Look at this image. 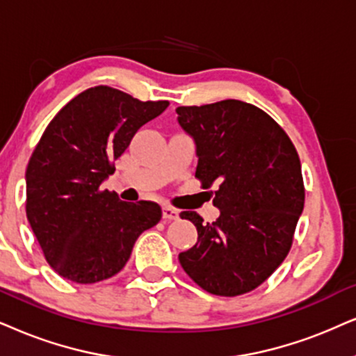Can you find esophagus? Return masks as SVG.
Here are the masks:
<instances>
[{"instance_id":"obj_1","label":"esophagus","mask_w":356,"mask_h":356,"mask_svg":"<svg viewBox=\"0 0 356 356\" xmlns=\"http://www.w3.org/2000/svg\"><path fill=\"white\" fill-rule=\"evenodd\" d=\"M163 217L165 220H177L179 218V211L175 210V209H172V207L164 205L163 207Z\"/></svg>"}]
</instances>
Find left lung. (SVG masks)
Instances as JSON below:
<instances>
[{"label":"left lung","mask_w":356,"mask_h":356,"mask_svg":"<svg viewBox=\"0 0 356 356\" xmlns=\"http://www.w3.org/2000/svg\"><path fill=\"white\" fill-rule=\"evenodd\" d=\"M177 120L197 145L195 177L217 186L220 217L204 223L181 211L199 232L179 254L188 277L223 298L263 284L289 253L305 188L299 154L284 129L261 108L240 100L179 106Z\"/></svg>","instance_id":"left-lung-1"}]
</instances>
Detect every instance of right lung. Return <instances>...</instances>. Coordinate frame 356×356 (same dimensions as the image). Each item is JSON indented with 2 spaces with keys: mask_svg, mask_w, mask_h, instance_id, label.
<instances>
[{
  "mask_svg": "<svg viewBox=\"0 0 356 356\" xmlns=\"http://www.w3.org/2000/svg\"><path fill=\"white\" fill-rule=\"evenodd\" d=\"M168 106L98 85L72 98L44 129L26 169V215L58 276L79 284L115 276L138 236L159 223L154 202H123L100 186L138 129Z\"/></svg>",
  "mask_w": 356,
  "mask_h": 356,
  "instance_id": "add662e5",
  "label": "right lung"
}]
</instances>
